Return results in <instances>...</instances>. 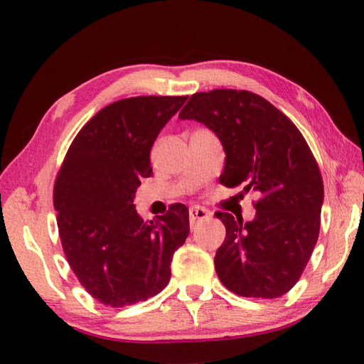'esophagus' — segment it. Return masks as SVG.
Segmentation results:
<instances>
[{
  "mask_svg": "<svg viewBox=\"0 0 364 364\" xmlns=\"http://www.w3.org/2000/svg\"><path fill=\"white\" fill-rule=\"evenodd\" d=\"M211 218V213L206 210V208L202 206H192L189 208V220H191V227L197 225L200 220H205V219H210Z\"/></svg>",
  "mask_w": 364,
  "mask_h": 364,
  "instance_id": "1",
  "label": "esophagus"
}]
</instances>
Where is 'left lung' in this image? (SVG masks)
Returning <instances> with one entry per match:
<instances>
[{
    "mask_svg": "<svg viewBox=\"0 0 364 364\" xmlns=\"http://www.w3.org/2000/svg\"><path fill=\"white\" fill-rule=\"evenodd\" d=\"M214 131L225 150L220 183L255 192V219L215 213L227 228L214 257L227 289L242 297L277 299L306 267L319 237L323 183L297 127L267 100L249 90L198 92L180 112Z\"/></svg>",
    "mask_w": 364,
    "mask_h": 364,
    "instance_id": "left-lung-1",
    "label": "left lung"
}]
</instances>
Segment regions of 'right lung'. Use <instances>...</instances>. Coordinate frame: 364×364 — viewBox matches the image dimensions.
I'll list each match as a JSON object with an SVG mask.
<instances>
[{
    "label": "right lung",
    "mask_w": 364,
    "mask_h": 364,
    "mask_svg": "<svg viewBox=\"0 0 364 364\" xmlns=\"http://www.w3.org/2000/svg\"><path fill=\"white\" fill-rule=\"evenodd\" d=\"M188 97H131L92 117L68 149L54 183V210L65 258L81 286L122 308L166 288L175 250L189 235V211L175 203L144 222L136 189L149 178L159 131Z\"/></svg>",
    "instance_id": "1"
}]
</instances>
